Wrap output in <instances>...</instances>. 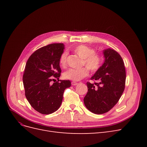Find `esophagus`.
<instances>
[{"mask_svg": "<svg viewBox=\"0 0 147 147\" xmlns=\"http://www.w3.org/2000/svg\"><path fill=\"white\" fill-rule=\"evenodd\" d=\"M77 84H78V83H77V82H72V85H73V86L77 85Z\"/></svg>", "mask_w": 147, "mask_h": 147, "instance_id": "esophagus-1", "label": "esophagus"}]
</instances>
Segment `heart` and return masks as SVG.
<instances>
[{
    "label": "heart",
    "mask_w": 147,
    "mask_h": 147,
    "mask_svg": "<svg viewBox=\"0 0 147 147\" xmlns=\"http://www.w3.org/2000/svg\"><path fill=\"white\" fill-rule=\"evenodd\" d=\"M73 51L82 59V65H84L92 72L98 70L102 63V57L95 53L94 49L85 45H80L72 49ZM67 53L64 52L60 56L59 63L62 67H65L67 63ZM88 70L85 67L80 69H70L64 73V77L70 80L78 82L86 77Z\"/></svg>",
    "instance_id": "1"
}]
</instances>
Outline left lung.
<instances>
[{
	"instance_id": "left-lung-1",
	"label": "left lung",
	"mask_w": 147,
	"mask_h": 147,
	"mask_svg": "<svg viewBox=\"0 0 147 147\" xmlns=\"http://www.w3.org/2000/svg\"><path fill=\"white\" fill-rule=\"evenodd\" d=\"M104 63L87 82L88 92L84 104L90 112L103 114L117 104L125 88L126 70L122 57L116 51L107 48L102 51Z\"/></svg>"
}]
</instances>
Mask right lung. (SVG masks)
<instances>
[{
  "label": "right lung",
  "instance_id": "add662e5",
  "mask_svg": "<svg viewBox=\"0 0 147 147\" xmlns=\"http://www.w3.org/2000/svg\"><path fill=\"white\" fill-rule=\"evenodd\" d=\"M65 48L63 43H53L38 49L26 63L23 77L25 96L38 112L51 114L58 109L64 91L71 86L69 80H59V58ZM53 78L59 80L54 81Z\"/></svg>",
  "mask_w": 147,
  "mask_h": 147
}]
</instances>
